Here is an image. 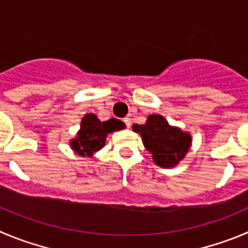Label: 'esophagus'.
Masks as SVG:
<instances>
[{
  "label": "esophagus",
  "instance_id": "34e87169",
  "mask_svg": "<svg viewBox=\"0 0 248 248\" xmlns=\"http://www.w3.org/2000/svg\"><path fill=\"white\" fill-rule=\"evenodd\" d=\"M124 124H126V126L128 127V128H129V127H131L132 120L129 119V117H124Z\"/></svg>",
  "mask_w": 248,
  "mask_h": 248
}]
</instances>
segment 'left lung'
Instances as JSON below:
<instances>
[{
  "label": "left lung",
  "mask_w": 248,
  "mask_h": 248,
  "mask_svg": "<svg viewBox=\"0 0 248 248\" xmlns=\"http://www.w3.org/2000/svg\"><path fill=\"white\" fill-rule=\"evenodd\" d=\"M132 128L140 133L145 149L160 168L176 166L191 147V135L170 126L160 115H149L145 124H133Z\"/></svg>",
  "instance_id": "1"
}]
</instances>
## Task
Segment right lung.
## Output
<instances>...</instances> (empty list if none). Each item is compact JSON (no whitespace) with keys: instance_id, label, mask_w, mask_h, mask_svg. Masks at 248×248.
<instances>
[{"instance_id":"1","label":"right lung","mask_w":248,"mask_h":248,"mask_svg":"<svg viewBox=\"0 0 248 248\" xmlns=\"http://www.w3.org/2000/svg\"><path fill=\"white\" fill-rule=\"evenodd\" d=\"M124 128V124L117 119L101 122L94 113H87L82 119L77 137L69 142L71 148L80 156H93L105 145L106 136L113 131Z\"/></svg>"}]
</instances>
